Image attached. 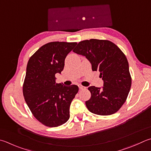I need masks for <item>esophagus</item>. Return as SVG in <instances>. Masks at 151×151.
I'll return each mask as SVG.
<instances>
[{"label":"esophagus","mask_w":151,"mask_h":151,"mask_svg":"<svg viewBox=\"0 0 151 151\" xmlns=\"http://www.w3.org/2000/svg\"><path fill=\"white\" fill-rule=\"evenodd\" d=\"M78 87L79 88V89H86V87L83 86V85H79Z\"/></svg>","instance_id":"1"}]
</instances>
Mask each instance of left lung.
<instances>
[{"label":"left lung","mask_w":151,"mask_h":151,"mask_svg":"<svg viewBox=\"0 0 151 151\" xmlns=\"http://www.w3.org/2000/svg\"><path fill=\"white\" fill-rule=\"evenodd\" d=\"M73 51L89 60L92 70L99 71L104 81L102 89L95 86L88 88L91 96L85 102L87 109L101 116L118 112L126 102L132 86L124 53L112 42L94 39L80 41Z\"/></svg>","instance_id":"left-lung-1"}]
</instances>
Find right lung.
<instances>
[{
	"label": "right lung",
	"mask_w": 151,
	"mask_h": 151,
	"mask_svg": "<svg viewBox=\"0 0 151 151\" xmlns=\"http://www.w3.org/2000/svg\"><path fill=\"white\" fill-rule=\"evenodd\" d=\"M77 44L48 42L39 48L27 62L23 95L34 117L45 126L58 127L70 118V104L79 87L56 83L55 74L63 70L65 58Z\"/></svg>",
	"instance_id": "1"
}]
</instances>
